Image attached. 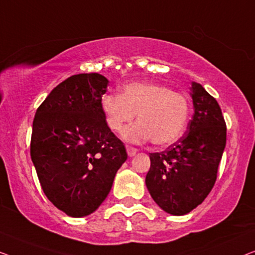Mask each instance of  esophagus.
<instances>
[{
    "mask_svg": "<svg viewBox=\"0 0 255 255\" xmlns=\"http://www.w3.org/2000/svg\"><path fill=\"white\" fill-rule=\"evenodd\" d=\"M126 150H127V153L128 156H135L136 152H137V149L134 148V146H130V145H126Z\"/></svg>",
    "mask_w": 255,
    "mask_h": 255,
    "instance_id": "obj_1",
    "label": "esophagus"
}]
</instances>
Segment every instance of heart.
I'll use <instances>...</instances> for the list:
<instances>
[{"instance_id": "1", "label": "heart", "mask_w": 255, "mask_h": 255, "mask_svg": "<svg viewBox=\"0 0 255 255\" xmlns=\"http://www.w3.org/2000/svg\"><path fill=\"white\" fill-rule=\"evenodd\" d=\"M106 124L111 130L120 131L137 116V123L124 129L128 142L151 139L157 146L173 144L184 135L191 117L187 97L165 85L138 82L121 89L120 96L105 95L100 100Z\"/></svg>"}]
</instances>
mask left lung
Segmentation results:
<instances>
[{
    "label": "left lung",
    "mask_w": 255,
    "mask_h": 255,
    "mask_svg": "<svg viewBox=\"0 0 255 255\" xmlns=\"http://www.w3.org/2000/svg\"><path fill=\"white\" fill-rule=\"evenodd\" d=\"M191 95L194 116L186 134L164 151L150 153L145 177L153 201L177 216L198 207L213 189L227 143V124L217 100L195 82Z\"/></svg>",
    "instance_id": "8db88e82"
}]
</instances>
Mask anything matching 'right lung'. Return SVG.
<instances>
[{"label":"right lung","instance_id":"1","mask_svg":"<svg viewBox=\"0 0 255 255\" xmlns=\"http://www.w3.org/2000/svg\"><path fill=\"white\" fill-rule=\"evenodd\" d=\"M107 84L97 73L73 75L53 89L33 119L31 158L41 188L71 217L102 204L127 159L100 106Z\"/></svg>","mask_w":255,"mask_h":255}]
</instances>
